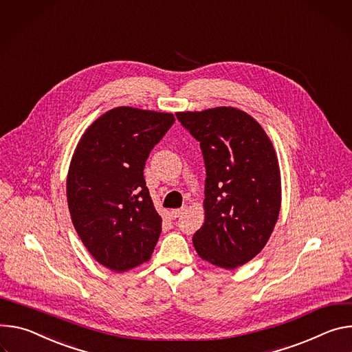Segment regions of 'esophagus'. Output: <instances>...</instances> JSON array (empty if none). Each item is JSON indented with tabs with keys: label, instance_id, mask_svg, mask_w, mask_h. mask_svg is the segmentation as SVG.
I'll use <instances>...</instances> for the list:
<instances>
[{
	"label": "esophagus",
	"instance_id": "34e87169",
	"mask_svg": "<svg viewBox=\"0 0 352 352\" xmlns=\"http://www.w3.org/2000/svg\"><path fill=\"white\" fill-rule=\"evenodd\" d=\"M183 211H184V208H176V210H172L170 211V215H172V218H179L182 214H183Z\"/></svg>",
	"mask_w": 352,
	"mask_h": 352
}]
</instances>
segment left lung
Instances as JSON below:
<instances>
[{
  "instance_id": "8db88e82",
  "label": "left lung",
  "mask_w": 352,
  "mask_h": 352,
  "mask_svg": "<svg viewBox=\"0 0 352 352\" xmlns=\"http://www.w3.org/2000/svg\"><path fill=\"white\" fill-rule=\"evenodd\" d=\"M200 141L206 164V219L194 233L199 256L238 268L268 242L281 208V173L270 138L250 114L235 107L179 111Z\"/></svg>"
}]
</instances>
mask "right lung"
<instances>
[{"label": "right lung", "mask_w": 352, "mask_h": 352, "mask_svg": "<svg viewBox=\"0 0 352 352\" xmlns=\"http://www.w3.org/2000/svg\"><path fill=\"white\" fill-rule=\"evenodd\" d=\"M175 123L172 113L114 107L78 142L67 176L74 228L94 258L123 272L151 258L162 232L144 179L152 148Z\"/></svg>", "instance_id": "1"}]
</instances>
